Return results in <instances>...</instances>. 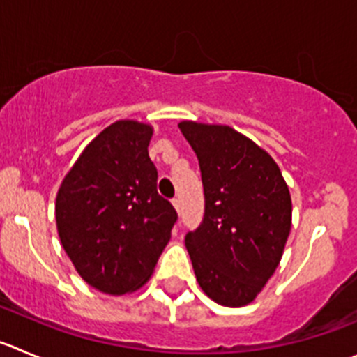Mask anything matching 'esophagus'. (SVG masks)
Returning <instances> with one entry per match:
<instances>
[{"mask_svg": "<svg viewBox=\"0 0 357 357\" xmlns=\"http://www.w3.org/2000/svg\"><path fill=\"white\" fill-rule=\"evenodd\" d=\"M172 203H173V206H175L176 212L181 213V199H178V198H173Z\"/></svg>", "mask_w": 357, "mask_h": 357, "instance_id": "esophagus-1", "label": "esophagus"}]
</instances>
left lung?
<instances>
[{
  "instance_id": "left-lung-1",
  "label": "left lung",
  "mask_w": 357,
  "mask_h": 357,
  "mask_svg": "<svg viewBox=\"0 0 357 357\" xmlns=\"http://www.w3.org/2000/svg\"><path fill=\"white\" fill-rule=\"evenodd\" d=\"M196 152L205 215L185 235L196 280L224 307L256 300L277 270L291 231L289 188L266 151L229 126L182 121Z\"/></svg>"
}]
</instances>
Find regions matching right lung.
<instances>
[{
  "mask_svg": "<svg viewBox=\"0 0 357 357\" xmlns=\"http://www.w3.org/2000/svg\"><path fill=\"white\" fill-rule=\"evenodd\" d=\"M152 126L117 121L75 161L56 198V224L75 270L94 289H140L172 236L176 212L158 195Z\"/></svg>",
  "mask_w": 357,
  "mask_h": 357,
  "instance_id": "obj_1",
  "label": "right lung"
}]
</instances>
